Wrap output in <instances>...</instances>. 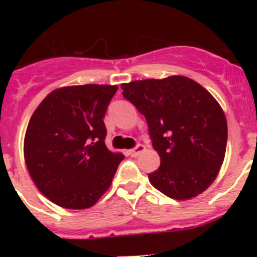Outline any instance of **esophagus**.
<instances>
[{
    "mask_svg": "<svg viewBox=\"0 0 257 257\" xmlns=\"http://www.w3.org/2000/svg\"><path fill=\"white\" fill-rule=\"evenodd\" d=\"M145 149V147L143 144H138V145H135V147H134L133 149H130V151H128V153H130V156H133V157H136V156H139L140 153H142L143 151H144Z\"/></svg>",
    "mask_w": 257,
    "mask_h": 257,
    "instance_id": "esophagus-1",
    "label": "esophagus"
}]
</instances>
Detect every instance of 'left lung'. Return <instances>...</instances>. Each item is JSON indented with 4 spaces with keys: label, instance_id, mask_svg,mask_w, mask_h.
Wrapping results in <instances>:
<instances>
[{
    "label": "left lung",
    "instance_id": "left-lung-1",
    "mask_svg": "<svg viewBox=\"0 0 257 257\" xmlns=\"http://www.w3.org/2000/svg\"><path fill=\"white\" fill-rule=\"evenodd\" d=\"M121 87L124 99L147 119L161 157L158 170L148 175L152 185L179 201L205 192L225 156L228 126L219 103L183 76L134 81Z\"/></svg>",
    "mask_w": 257,
    "mask_h": 257
}]
</instances>
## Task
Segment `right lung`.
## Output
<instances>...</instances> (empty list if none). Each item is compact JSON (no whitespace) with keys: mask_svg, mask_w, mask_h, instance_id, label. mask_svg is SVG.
Returning <instances> with one entry per match:
<instances>
[{"mask_svg":"<svg viewBox=\"0 0 257 257\" xmlns=\"http://www.w3.org/2000/svg\"><path fill=\"white\" fill-rule=\"evenodd\" d=\"M117 86L58 88L38 105L24 139L31 178L45 197L70 210L94 206L124 156L105 145L106 109Z\"/></svg>","mask_w":257,"mask_h":257,"instance_id":"1","label":"right lung"}]
</instances>
